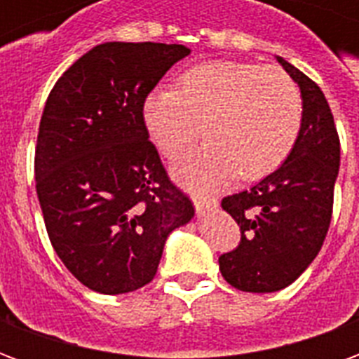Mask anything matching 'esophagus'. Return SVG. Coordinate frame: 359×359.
Listing matches in <instances>:
<instances>
[{
    "mask_svg": "<svg viewBox=\"0 0 359 359\" xmlns=\"http://www.w3.org/2000/svg\"><path fill=\"white\" fill-rule=\"evenodd\" d=\"M194 205L198 213H208L213 208H217V200L215 198H210V196H194Z\"/></svg>",
    "mask_w": 359,
    "mask_h": 359,
    "instance_id": "1",
    "label": "esophagus"
}]
</instances>
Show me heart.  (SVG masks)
Wrapping results in <instances>:
<instances>
[{"instance_id": "b5f03b06", "label": "heart", "mask_w": 359, "mask_h": 359, "mask_svg": "<svg viewBox=\"0 0 359 359\" xmlns=\"http://www.w3.org/2000/svg\"><path fill=\"white\" fill-rule=\"evenodd\" d=\"M304 102L298 84L277 67L215 59L179 74L175 90L144 100L149 138L169 159L202 134L210 140L175 165L198 188L233 179L252 182L277 171L298 142Z\"/></svg>"}]
</instances>
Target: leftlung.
<instances>
[{
    "label": "left lung",
    "mask_w": 359,
    "mask_h": 359,
    "mask_svg": "<svg viewBox=\"0 0 359 359\" xmlns=\"http://www.w3.org/2000/svg\"><path fill=\"white\" fill-rule=\"evenodd\" d=\"M277 59L300 86L304 115L285 163L221 202L241 226V242L219 257V269L242 292H277L308 269L331 225L339 177L340 140L325 94L296 67Z\"/></svg>",
    "instance_id": "obj_1"
}]
</instances>
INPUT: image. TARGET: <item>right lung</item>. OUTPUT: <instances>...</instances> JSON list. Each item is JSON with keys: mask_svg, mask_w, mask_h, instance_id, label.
Returning a JSON list of instances; mask_svg holds the SVG:
<instances>
[{"mask_svg": "<svg viewBox=\"0 0 359 359\" xmlns=\"http://www.w3.org/2000/svg\"><path fill=\"white\" fill-rule=\"evenodd\" d=\"M188 53L180 43H100L48 95L36 192L59 259L94 292L148 285L169 233L194 217L142 117L144 100Z\"/></svg>", "mask_w": 359, "mask_h": 359, "instance_id": "obj_1", "label": "right lung"}]
</instances>
